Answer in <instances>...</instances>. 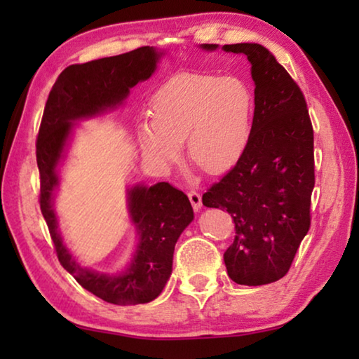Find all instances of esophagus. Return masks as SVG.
I'll return each instance as SVG.
<instances>
[{"mask_svg":"<svg viewBox=\"0 0 359 359\" xmlns=\"http://www.w3.org/2000/svg\"><path fill=\"white\" fill-rule=\"evenodd\" d=\"M188 198H190V203H191L194 210L201 209V205H203L201 194H199L196 190H190V191H188Z\"/></svg>","mask_w":359,"mask_h":359,"instance_id":"34e87169","label":"esophagus"}]
</instances>
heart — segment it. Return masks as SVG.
Listing matches in <instances>:
<instances>
[{"label":"heart","mask_w":359,"mask_h":359,"mask_svg":"<svg viewBox=\"0 0 359 359\" xmlns=\"http://www.w3.org/2000/svg\"><path fill=\"white\" fill-rule=\"evenodd\" d=\"M253 95L238 77L182 72L151 100V118L139 128L145 156L169 169L188 156L209 174H222L241 160L252 133Z\"/></svg>","instance_id":"b5f03b06"}]
</instances>
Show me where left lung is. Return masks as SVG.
<instances>
[{"instance_id": "obj_1", "label": "left lung", "mask_w": 359, "mask_h": 359, "mask_svg": "<svg viewBox=\"0 0 359 359\" xmlns=\"http://www.w3.org/2000/svg\"><path fill=\"white\" fill-rule=\"evenodd\" d=\"M223 50L252 63L255 112L244 155L203 194V204L234 222V242L223 255L231 280L258 287L287 274L311 228L313 128L299 85L267 48L242 42Z\"/></svg>"}]
</instances>
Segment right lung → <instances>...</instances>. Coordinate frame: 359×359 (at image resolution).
Instances as JSON below:
<instances>
[{"mask_svg": "<svg viewBox=\"0 0 359 359\" xmlns=\"http://www.w3.org/2000/svg\"><path fill=\"white\" fill-rule=\"evenodd\" d=\"M158 58L160 53L154 47L144 46L121 55L68 66L48 93L36 139L41 212L60 264L85 290L117 306H136L160 296L172 272L175 242L193 220L190 199L168 182L150 188L133 187L128 201L133 223L139 233L137 250L125 272L118 276L101 274L79 266L63 245L52 209V194L58 185L55 168L74 126L72 121L120 104L131 87L154 74Z\"/></svg>", "mask_w": 359, "mask_h": 359, "instance_id": "right-lung-1", "label": "right lung"}]
</instances>
